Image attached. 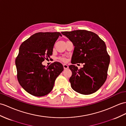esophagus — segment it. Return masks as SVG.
Segmentation results:
<instances>
[{
  "label": "esophagus",
  "instance_id": "1",
  "mask_svg": "<svg viewBox=\"0 0 126 126\" xmlns=\"http://www.w3.org/2000/svg\"><path fill=\"white\" fill-rule=\"evenodd\" d=\"M63 67L64 69H67V68H68V65H66V64H63Z\"/></svg>",
  "mask_w": 126,
  "mask_h": 126
}]
</instances>
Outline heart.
Wrapping results in <instances>:
<instances>
[{"label": "heart", "instance_id": "obj_1", "mask_svg": "<svg viewBox=\"0 0 126 126\" xmlns=\"http://www.w3.org/2000/svg\"><path fill=\"white\" fill-rule=\"evenodd\" d=\"M58 60H59L61 61H63V62H66L67 61V59L65 57H60L58 58Z\"/></svg>", "mask_w": 126, "mask_h": 126}]
</instances>
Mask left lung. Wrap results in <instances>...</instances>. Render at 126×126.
Masks as SVG:
<instances>
[{"label": "left lung", "instance_id": "8db88e82", "mask_svg": "<svg viewBox=\"0 0 126 126\" xmlns=\"http://www.w3.org/2000/svg\"><path fill=\"white\" fill-rule=\"evenodd\" d=\"M73 42L74 50L72 64L84 63L83 67L70 65L72 74L69 82L73 89L82 94L96 92L105 83L110 57L105 42L96 33L85 30L61 32Z\"/></svg>", "mask_w": 126, "mask_h": 126}]
</instances>
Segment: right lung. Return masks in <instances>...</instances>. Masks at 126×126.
Wrapping results in <instances>:
<instances>
[{
    "mask_svg": "<svg viewBox=\"0 0 126 126\" xmlns=\"http://www.w3.org/2000/svg\"><path fill=\"white\" fill-rule=\"evenodd\" d=\"M59 32L36 33L25 41L19 48L15 59L17 78L21 86L27 93L37 97L44 96L52 90L54 82L63 67L59 62L48 67L42 65L52 56Z\"/></svg>",
    "mask_w": 126,
    "mask_h": 126,
    "instance_id": "1",
    "label": "right lung"
}]
</instances>
